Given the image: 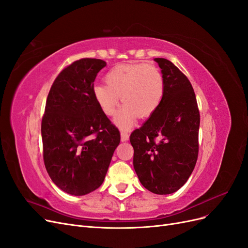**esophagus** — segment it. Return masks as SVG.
I'll return each mask as SVG.
<instances>
[{
  "label": "esophagus",
  "instance_id": "obj_1",
  "mask_svg": "<svg viewBox=\"0 0 248 248\" xmlns=\"http://www.w3.org/2000/svg\"><path fill=\"white\" fill-rule=\"evenodd\" d=\"M129 140V134L125 131H121V141H126Z\"/></svg>",
  "mask_w": 248,
  "mask_h": 248
}]
</instances>
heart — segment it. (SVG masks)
<instances>
[{
	"label": "heart",
	"mask_w": 248,
	"mask_h": 248,
	"mask_svg": "<svg viewBox=\"0 0 248 248\" xmlns=\"http://www.w3.org/2000/svg\"><path fill=\"white\" fill-rule=\"evenodd\" d=\"M105 84L92 89L97 106L107 116L115 115L119 100L124 102L115 123L123 129L130 128L136 118L151 116L163 97V77L155 66L143 63L120 64L108 71Z\"/></svg>",
	"instance_id": "heart-1"
}]
</instances>
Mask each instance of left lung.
I'll use <instances>...</instances> for the list:
<instances>
[{
	"instance_id": "8db88e82",
	"label": "left lung",
	"mask_w": 248,
	"mask_h": 248,
	"mask_svg": "<svg viewBox=\"0 0 248 248\" xmlns=\"http://www.w3.org/2000/svg\"><path fill=\"white\" fill-rule=\"evenodd\" d=\"M164 82L158 108L130 135L133 166L154 194H172L186 183L198 158L200 114L186 77L165 58L154 59Z\"/></svg>"
}]
</instances>
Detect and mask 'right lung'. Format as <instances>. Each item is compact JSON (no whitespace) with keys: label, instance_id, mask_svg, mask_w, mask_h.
Returning a JSON list of instances; mask_svg holds the SVG:
<instances>
[{"label":"right lung","instance_id":"1","mask_svg":"<svg viewBox=\"0 0 248 248\" xmlns=\"http://www.w3.org/2000/svg\"><path fill=\"white\" fill-rule=\"evenodd\" d=\"M107 62L82 58L66 66L51 86L42 119L43 158L52 182L83 196L104 183L120 132L102 113L92 89Z\"/></svg>","mask_w":248,"mask_h":248}]
</instances>
